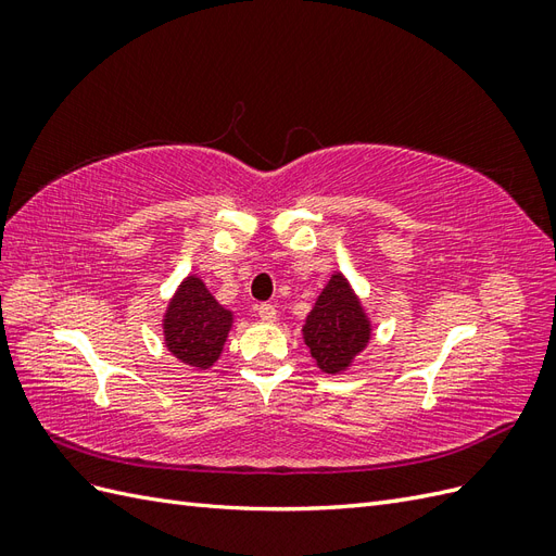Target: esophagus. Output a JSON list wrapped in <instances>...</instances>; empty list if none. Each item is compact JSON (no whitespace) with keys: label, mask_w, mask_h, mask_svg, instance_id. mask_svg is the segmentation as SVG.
I'll return each mask as SVG.
<instances>
[{"label":"esophagus","mask_w":556,"mask_h":556,"mask_svg":"<svg viewBox=\"0 0 556 556\" xmlns=\"http://www.w3.org/2000/svg\"><path fill=\"white\" fill-rule=\"evenodd\" d=\"M257 315L262 319H266V323H274V319H276V306L274 304H260L257 306Z\"/></svg>","instance_id":"34e87169"}]
</instances>
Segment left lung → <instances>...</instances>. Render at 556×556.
Masks as SVG:
<instances>
[{
	"instance_id": "left-lung-1",
	"label": "left lung",
	"mask_w": 556,
	"mask_h": 556,
	"mask_svg": "<svg viewBox=\"0 0 556 556\" xmlns=\"http://www.w3.org/2000/svg\"><path fill=\"white\" fill-rule=\"evenodd\" d=\"M371 339V325L341 274L331 276L304 325V341L317 366L339 374Z\"/></svg>"
}]
</instances>
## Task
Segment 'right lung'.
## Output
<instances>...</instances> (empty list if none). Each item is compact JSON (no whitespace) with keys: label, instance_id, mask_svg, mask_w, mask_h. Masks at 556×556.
<instances>
[{"label":"right lung","instance_id":"right-lung-1","mask_svg":"<svg viewBox=\"0 0 556 556\" xmlns=\"http://www.w3.org/2000/svg\"><path fill=\"white\" fill-rule=\"evenodd\" d=\"M231 327V313L223 308L197 276L185 280L164 315V341L182 364L208 368L220 357Z\"/></svg>","mask_w":556,"mask_h":556}]
</instances>
